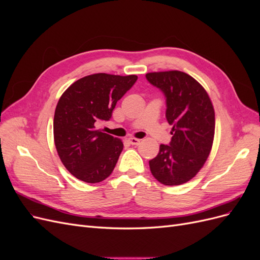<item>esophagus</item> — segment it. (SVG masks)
Segmentation results:
<instances>
[{"mask_svg": "<svg viewBox=\"0 0 260 260\" xmlns=\"http://www.w3.org/2000/svg\"><path fill=\"white\" fill-rule=\"evenodd\" d=\"M129 142L132 144V145H139L141 141L139 139H136V138H130L129 139Z\"/></svg>", "mask_w": 260, "mask_h": 260, "instance_id": "obj_1", "label": "esophagus"}]
</instances>
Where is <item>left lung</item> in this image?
Wrapping results in <instances>:
<instances>
[{
  "label": "left lung",
  "instance_id": "left-lung-1",
  "mask_svg": "<svg viewBox=\"0 0 260 260\" xmlns=\"http://www.w3.org/2000/svg\"><path fill=\"white\" fill-rule=\"evenodd\" d=\"M146 80L166 99V119L170 125L169 145L149 160L154 178L165 185L191 180L209 156L215 135V112L205 89L185 73L146 74Z\"/></svg>",
  "mask_w": 260,
  "mask_h": 260
}]
</instances>
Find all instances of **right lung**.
Returning <instances> with one entry per match:
<instances>
[{
  "label": "right lung",
  "instance_id": "obj_1",
  "mask_svg": "<svg viewBox=\"0 0 260 260\" xmlns=\"http://www.w3.org/2000/svg\"><path fill=\"white\" fill-rule=\"evenodd\" d=\"M138 77L95 74L74 82L60 96L54 115V141L61 162L86 183L112 174L123 144L96 127L112 118L114 108Z\"/></svg>",
  "mask_w": 260,
  "mask_h": 260
}]
</instances>
